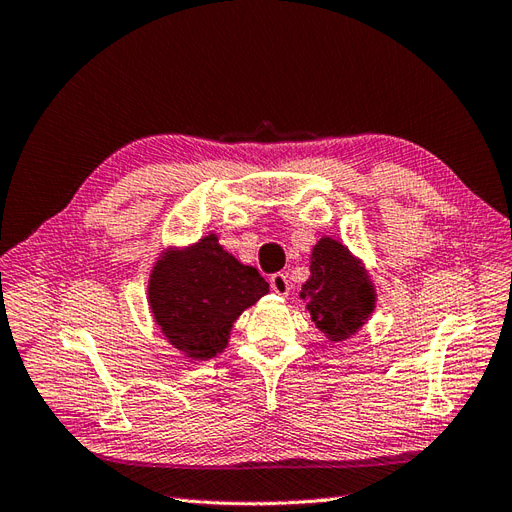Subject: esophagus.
<instances>
[{"instance_id":"esophagus-1","label":"esophagus","mask_w":512,"mask_h":512,"mask_svg":"<svg viewBox=\"0 0 512 512\" xmlns=\"http://www.w3.org/2000/svg\"><path fill=\"white\" fill-rule=\"evenodd\" d=\"M270 287H272V292H277L279 296L290 294V281H287V274L274 272L270 277Z\"/></svg>"}]
</instances>
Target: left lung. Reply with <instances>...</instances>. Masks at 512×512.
I'll return each instance as SVG.
<instances>
[{
    "label": "left lung",
    "instance_id": "8db88e82",
    "mask_svg": "<svg viewBox=\"0 0 512 512\" xmlns=\"http://www.w3.org/2000/svg\"><path fill=\"white\" fill-rule=\"evenodd\" d=\"M311 277L300 298L307 303L316 329L329 342H344L368 322L376 307V290L357 259L339 240L324 235L311 251Z\"/></svg>",
    "mask_w": 512,
    "mask_h": 512
}]
</instances>
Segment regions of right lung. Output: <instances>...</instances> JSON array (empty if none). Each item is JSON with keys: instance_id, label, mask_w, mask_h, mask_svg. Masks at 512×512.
Segmentation results:
<instances>
[{"instance_id": "obj_1", "label": "right lung", "mask_w": 512, "mask_h": 512, "mask_svg": "<svg viewBox=\"0 0 512 512\" xmlns=\"http://www.w3.org/2000/svg\"><path fill=\"white\" fill-rule=\"evenodd\" d=\"M257 268L244 266L209 233L186 248H168L149 277V309L168 344L192 361H209L229 344L233 322L266 296Z\"/></svg>"}]
</instances>
